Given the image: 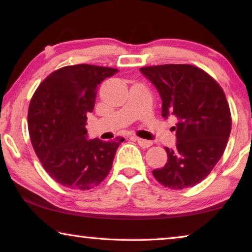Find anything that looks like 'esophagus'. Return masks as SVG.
Returning a JSON list of instances; mask_svg holds the SVG:
<instances>
[{
  "instance_id": "obj_1",
  "label": "esophagus",
  "mask_w": 252,
  "mask_h": 252,
  "mask_svg": "<svg viewBox=\"0 0 252 252\" xmlns=\"http://www.w3.org/2000/svg\"><path fill=\"white\" fill-rule=\"evenodd\" d=\"M130 139L136 140V141H138V143H139V146L142 147V148H149V147L152 146V142L151 141H149V140H144V139H140V138H138V136H135V135H131Z\"/></svg>"
}]
</instances>
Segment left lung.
<instances>
[{"instance_id":"1","label":"left lung","mask_w":252,"mask_h":252,"mask_svg":"<svg viewBox=\"0 0 252 252\" xmlns=\"http://www.w3.org/2000/svg\"><path fill=\"white\" fill-rule=\"evenodd\" d=\"M140 71L159 92L162 117L177 118L176 149L165 148L168 162L153 170V176L171 189L193 187L211 172L227 147L231 114L224 92L210 75L190 64Z\"/></svg>"}]
</instances>
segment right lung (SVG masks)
Listing matches in <instances>:
<instances>
[{
    "mask_svg": "<svg viewBox=\"0 0 252 252\" xmlns=\"http://www.w3.org/2000/svg\"><path fill=\"white\" fill-rule=\"evenodd\" d=\"M119 70L91 64L61 67L36 89L29 106L30 139L45 171L61 186L89 190L104 180L125 139H88L96 88Z\"/></svg>",
    "mask_w": 252,
    "mask_h": 252,
    "instance_id": "1",
    "label": "right lung"
}]
</instances>
